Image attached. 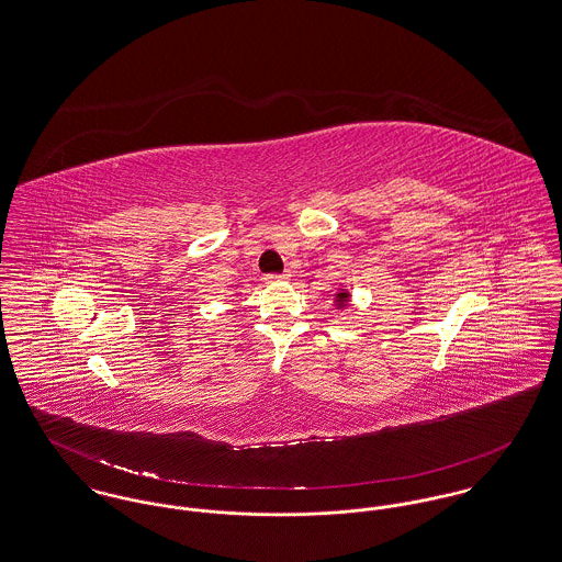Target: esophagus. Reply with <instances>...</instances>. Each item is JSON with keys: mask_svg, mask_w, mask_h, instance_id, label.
Returning <instances> with one entry per match:
<instances>
[{"mask_svg": "<svg viewBox=\"0 0 562 562\" xmlns=\"http://www.w3.org/2000/svg\"><path fill=\"white\" fill-rule=\"evenodd\" d=\"M286 278H289V273H267L265 276L267 282H278V280H286Z\"/></svg>", "mask_w": 562, "mask_h": 562, "instance_id": "34e87169", "label": "esophagus"}]
</instances>
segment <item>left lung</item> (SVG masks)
<instances>
[{"label":"left lung","mask_w":562,"mask_h":562,"mask_svg":"<svg viewBox=\"0 0 562 562\" xmlns=\"http://www.w3.org/2000/svg\"><path fill=\"white\" fill-rule=\"evenodd\" d=\"M337 301H339V303L348 301V293H344V291H341V293H337Z\"/></svg>","instance_id":"obj_1"}]
</instances>
